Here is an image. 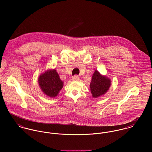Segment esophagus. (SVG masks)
Segmentation results:
<instances>
[{
	"instance_id": "1",
	"label": "esophagus",
	"mask_w": 152,
	"mask_h": 152,
	"mask_svg": "<svg viewBox=\"0 0 152 152\" xmlns=\"http://www.w3.org/2000/svg\"><path fill=\"white\" fill-rule=\"evenodd\" d=\"M80 80V77L78 75H74L72 77V80L73 81H78Z\"/></svg>"
}]
</instances>
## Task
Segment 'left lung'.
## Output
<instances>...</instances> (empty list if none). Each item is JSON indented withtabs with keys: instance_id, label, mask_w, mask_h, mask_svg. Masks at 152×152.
<instances>
[{
	"instance_id": "1",
	"label": "left lung",
	"mask_w": 152,
	"mask_h": 152,
	"mask_svg": "<svg viewBox=\"0 0 152 152\" xmlns=\"http://www.w3.org/2000/svg\"><path fill=\"white\" fill-rule=\"evenodd\" d=\"M111 85L110 80L106 76L101 75L95 70L90 83L91 92L93 98H98L104 95Z\"/></svg>"
}]
</instances>
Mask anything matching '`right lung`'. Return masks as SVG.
Returning a JSON list of instances; mask_svg holds the SVG:
<instances>
[{
    "label": "right lung",
    "mask_w": 152,
    "mask_h": 152,
    "mask_svg": "<svg viewBox=\"0 0 152 152\" xmlns=\"http://www.w3.org/2000/svg\"><path fill=\"white\" fill-rule=\"evenodd\" d=\"M38 83L44 94L51 98L56 97L64 85L55 69H48L42 74L39 77Z\"/></svg>",
    "instance_id": "add662e5"
}]
</instances>
